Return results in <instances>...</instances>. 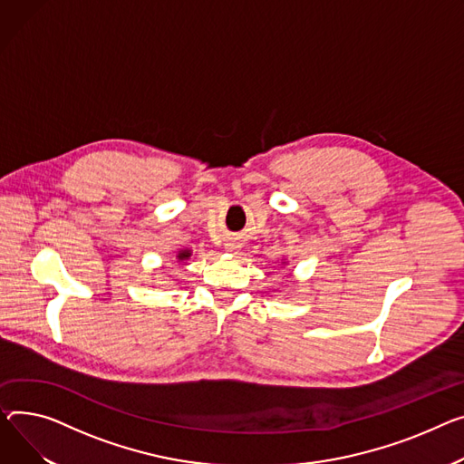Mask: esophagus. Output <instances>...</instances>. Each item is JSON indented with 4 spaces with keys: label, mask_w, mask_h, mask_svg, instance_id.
Masks as SVG:
<instances>
[{
    "label": "esophagus",
    "mask_w": 464,
    "mask_h": 464,
    "mask_svg": "<svg viewBox=\"0 0 464 464\" xmlns=\"http://www.w3.org/2000/svg\"><path fill=\"white\" fill-rule=\"evenodd\" d=\"M237 248H238V246H237L235 242H227V244H226V250H227V252H235Z\"/></svg>",
    "instance_id": "1"
}]
</instances>
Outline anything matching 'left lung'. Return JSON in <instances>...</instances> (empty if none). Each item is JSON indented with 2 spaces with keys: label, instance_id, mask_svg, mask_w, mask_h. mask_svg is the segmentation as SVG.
Segmentation results:
<instances>
[{
  "label": "left lung",
  "instance_id": "1",
  "mask_svg": "<svg viewBox=\"0 0 464 464\" xmlns=\"http://www.w3.org/2000/svg\"><path fill=\"white\" fill-rule=\"evenodd\" d=\"M282 265H285V261H282Z\"/></svg>",
  "mask_w": 464,
  "mask_h": 464
}]
</instances>
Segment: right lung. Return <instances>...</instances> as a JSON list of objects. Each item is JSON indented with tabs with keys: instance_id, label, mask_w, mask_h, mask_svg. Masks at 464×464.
<instances>
[{
	"instance_id": "1",
	"label": "right lung",
	"mask_w": 464,
	"mask_h": 464,
	"mask_svg": "<svg viewBox=\"0 0 464 464\" xmlns=\"http://www.w3.org/2000/svg\"><path fill=\"white\" fill-rule=\"evenodd\" d=\"M190 257H192V250H188V248H182V250H179V252L175 254L177 263H184V261L190 259Z\"/></svg>"
}]
</instances>
